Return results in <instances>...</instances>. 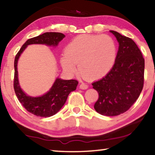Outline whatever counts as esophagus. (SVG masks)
Segmentation results:
<instances>
[{
  "label": "esophagus",
  "mask_w": 155,
  "mask_h": 155,
  "mask_svg": "<svg viewBox=\"0 0 155 155\" xmlns=\"http://www.w3.org/2000/svg\"><path fill=\"white\" fill-rule=\"evenodd\" d=\"M80 88L82 89V90H86L87 87H88V85L87 84H84V83H82V84H80Z\"/></svg>",
  "instance_id": "obj_1"
}]
</instances>
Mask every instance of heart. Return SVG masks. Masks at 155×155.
Here are the masks:
<instances>
[{
    "label": "heart",
    "mask_w": 155,
    "mask_h": 155,
    "mask_svg": "<svg viewBox=\"0 0 155 155\" xmlns=\"http://www.w3.org/2000/svg\"><path fill=\"white\" fill-rule=\"evenodd\" d=\"M116 44L106 35H81L67 46L61 64L64 70L74 73L78 71L86 78L98 79L109 72L115 63Z\"/></svg>",
    "instance_id": "1"
}]
</instances>
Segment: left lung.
Returning <instances> with one entry per match:
<instances>
[{"label": "left lung", "mask_w": 155, "mask_h": 155, "mask_svg": "<svg viewBox=\"0 0 155 155\" xmlns=\"http://www.w3.org/2000/svg\"><path fill=\"white\" fill-rule=\"evenodd\" d=\"M119 43L115 63L104 77L92 83L99 93L94 105L99 114L115 116L126 112L137 101L143 87L145 61L131 38L114 31Z\"/></svg>", "instance_id": "left-lung-1"}]
</instances>
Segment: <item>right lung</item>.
Wrapping results in <instances>:
<instances>
[{
    "label": "right lung",
    "mask_w": 155,
    "mask_h": 155,
    "mask_svg": "<svg viewBox=\"0 0 155 155\" xmlns=\"http://www.w3.org/2000/svg\"><path fill=\"white\" fill-rule=\"evenodd\" d=\"M64 35L61 33L49 32L28 40L22 46L15 59V78L14 89L18 101L28 111L36 116L50 117L57 114L63 107L69 94L75 91L78 82L77 80H63L60 78L55 79L49 91L40 97H31L27 95L22 91L18 79L17 63L19 56L30 45H46L56 47L64 38Z\"/></svg>",
    "instance_id": "add662e5"
}]
</instances>
